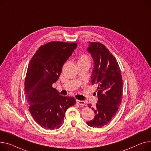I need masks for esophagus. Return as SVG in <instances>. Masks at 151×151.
Wrapping results in <instances>:
<instances>
[{
    "mask_svg": "<svg viewBox=\"0 0 151 151\" xmlns=\"http://www.w3.org/2000/svg\"><path fill=\"white\" fill-rule=\"evenodd\" d=\"M76 101L78 104H79V105H81V106H84L86 104V102L84 101H81V100L76 99Z\"/></svg>",
    "mask_w": 151,
    "mask_h": 151,
    "instance_id": "1",
    "label": "esophagus"
}]
</instances>
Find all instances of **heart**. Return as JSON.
I'll use <instances>...</instances> for the list:
<instances>
[{
    "label": "heart",
    "instance_id": "obj_1",
    "mask_svg": "<svg viewBox=\"0 0 151 151\" xmlns=\"http://www.w3.org/2000/svg\"><path fill=\"white\" fill-rule=\"evenodd\" d=\"M78 63H90V58L88 55L83 54L78 58Z\"/></svg>",
    "mask_w": 151,
    "mask_h": 151
}]
</instances>
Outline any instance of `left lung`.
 Instances as JSON below:
<instances>
[{
    "mask_svg": "<svg viewBox=\"0 0 151 151\" xmlns=\"http://www.w3.org/2000/svg\"><path fill=\"white\" fill-rule=\"evenodd\" d=\"M88 51L95 62L92 84L96 86L98 100L94 110V119L87 125L101 128L116 115L123 96V79L116 58L101 43L89 42ZM91 108V105L88 104Z\"/></svg>",
    "mask_w": 151,
    "mask_h": 151,
    "instance_id": "left-lung-1",
    "label": "left lung"
}]
</instances>
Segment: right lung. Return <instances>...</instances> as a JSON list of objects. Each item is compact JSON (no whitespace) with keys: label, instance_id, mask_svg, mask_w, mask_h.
<instances>
[{"label":"right lung","instance_id":"right-lung-1","mask_svg":"<svg viewBox=\"0 0 151 151\" xmlns=\"http://www.w3.org/2000/svg\"><path fill=\"white\" fill-rule=\"evenodd\" d=\"M76 47L75 42H50L38 48L28 64L24 90L29 111L44 129L59 128L67 109L76 104L75 98L60 95L52 84Z\"/></svg>","mask_w":151,"mask_h":151}]
</instances>
